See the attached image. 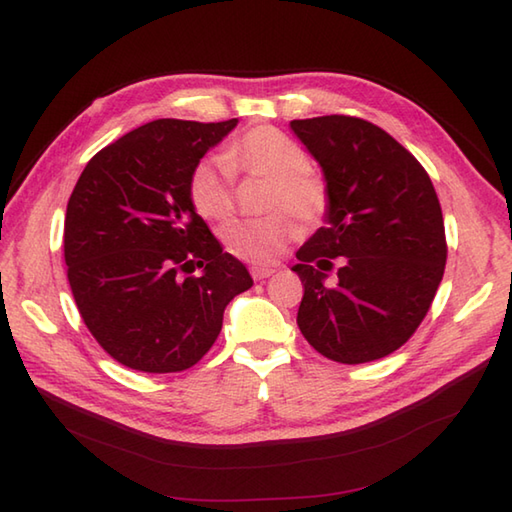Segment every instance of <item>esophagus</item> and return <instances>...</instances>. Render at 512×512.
Returning a JSON list of instances; mask_svg holds the SVG:
<instances>
[{
	"instance_id": "esophagus-1",
	"label": "esophagus",
	"mask_w": 512,
	"mask_h": 512,
	"mask_svg": "<svg viewBox=\"0 0 512 512\" xmlns=\"http://www.w3.org/2000/svg\"><path fill=\"white\" fill-rule=\"evenodd\" d=\"M275 273H277L275 268H253V270H250V275H253L255 281H264L268 277H273Z\"/></svg>"
}]
</instances>
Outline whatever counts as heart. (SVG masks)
Returning <instances> with one entry per match:
<instances>
[{"label": "heart", "instance_id": "1", "mask_svg": "<svg viewBox=\"0 0 512 512\" xmlns=\"http://www.w3.org/2000/svg\"><path fill=\"white\" fill-rule=\"evenodd\" d=\"M310 158L295 140L275 127H255L228 145L222 160H202L189 176V200L204 220L222 222L235 209L233 173L275 180L270 209H290L301 220L317 222L330 195ZM297 237V222L281 211L257 220H237L224 228V244L242 262L273 266Z\"/></svg>", "mask_w": 512, "mask_h": 512}]
</instances>
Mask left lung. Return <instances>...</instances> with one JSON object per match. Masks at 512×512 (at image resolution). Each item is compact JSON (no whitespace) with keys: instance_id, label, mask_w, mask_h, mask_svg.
Returning <instances> with one entry per match:
<instances>
[{"instance_id":"left-lung-1","label":"left lung","mask_w":512,"mask_h":512,"mask_svg":"<svg viewBox=\"0 0 512 512\" xmlns=\"http://www.w3.org/2000/svg\"><path fill=\"white\" fill-rule=\"evenodd\" d=\"M328 187L321 226L297 250V325L325 358L378 361L418 330L447 264L440 200L429 173L385 129L356 116L292 121ZM342 268L334 285L331 259Z\"/></svg>"}]
</instances>
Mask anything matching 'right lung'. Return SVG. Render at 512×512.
I'll use <instances>...</instances> for the list:
<instances>
[{
	"instance_id": "1",
	"label": "right lung",
	"mask_w": 512,
	"mask_h": 512,
	"mask_svg": "<svg viewBox=\"0 0 512 512\" xmlns=\"http://www.w3.org/2000/svg\"><path fill=\"white\" fill-rule=\"evenodd\" d=\"M237 125L160 118L103 147L70 195L68 281L83 323L114 361L147 374L189 369L224 308L253 286L189 200L200 158ZM195 267L202 276H191Z\"/></svg>"
}]
</instances>
